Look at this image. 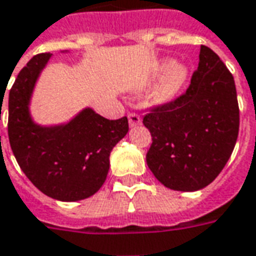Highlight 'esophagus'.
I'll return each mask as SVG.
<instances>
[{
    "label": "esophagus",
    "instance_id": "esophagus-1",
    "mask_svg": "<svg viewBox=\"0 0 256 256\" xmlns=\"http://www.w3.org/2000/svg\"><path fill=\"white\" fill-rule=\"evenodd\" d=\"M128 124L132 126V128H134V126H138V124H141V118L138 114H134V112H132V114H128Z\"/></svg>",
    "mask_w": 256,
    "mask_h": 256
}]
</instances>
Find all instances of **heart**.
<instances>
[{
    "label": "heart",
    "mask_w": 256,
    "mask_h": 256,
    "mask_svg": "<svg viewBox=\"0 0 256 256\" xmlns=\"http://www.w3.org/2000/svg\"><path fill=\"white\" fill-rule=\"evenodd\" d=\"M155 78H162L155 91V98L158 101H170L178 97L187 84L188 68L180 62L162 60L155 68Z\"/></svg>",
    "instance_id": "heart-1"
}]
</instances>
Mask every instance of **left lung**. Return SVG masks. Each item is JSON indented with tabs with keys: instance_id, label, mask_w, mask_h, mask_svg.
<instances>
[{
	"instance_id": "1",
	"label": "left lung",
	"mask_w": 256,
	"mask_h": 256,
	"mask_svg": "<svg viewBox=\"0 0 256 256\" xmlns=\"http://www.w3.org/2000/svg\"><path fill=\"white\" fill-rule=\"evenodd\" d=\"M142 123L152 137L146 165L154 176L172 190H201L218 178L237 141L240 110L233 74L201 46L186 92L151 108Z\"/></svg>"
}]
</instances>
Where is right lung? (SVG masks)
<instances>
[{
  "mask_svg": "<svg viewBox=\"0 0 256 256\" xmlns=\"http://www.w3.org/2000/svg\"><path fill=\"white\" fill-rule=\"evenodd\" d=\"M50 58L51 54L33 56L10 87V144L23 173L41 192L60 201H78L101 188L110 170V151L128 134V122L126 116L110 120L87 108L66 124H36L28 102Z\"/></svg>",
  "mask_w": 256,
  "mask_h": 256,
  "instance_id": "obj_1",
  "label": "right lung"
}]
</instances>
